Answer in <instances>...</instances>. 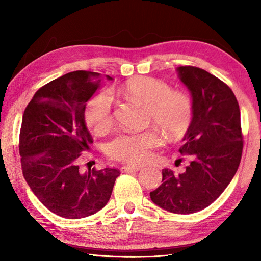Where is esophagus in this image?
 Segmentation results:
<instances>
[{"label": "esophagus", "mask_w": 261, "mask_h": 261, "mask_svg": "<svg viewBox=\"0 0 261 261\" xmlns=\"http://www.w3.org/2000/svg\"><path fill=\"white\" fill-rule=\"evenodd\" d=\"M141 166H131V165H124L123 167H121L122 173H129V171H138L141 170Z\"/></svg>", "instance_id": "1"}]
</instances>
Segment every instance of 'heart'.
I'll use <instances>...</instances> for the list:
<instances>
[{
	"label": "heart",
	"mask_w": 261,
	"mask_h": 261,
	"mask_svg": "<svg viewBox=\"0 0 261 261\" xmlns=\"http://www.w3.org/2000/svg\"><path fill=\"white\" fill-rule=\"evenodd\" d=\"M124 98L147 109L148 119L159 126L170 139H179L191 125L194 107L191 97L182 92H173L163 81L152 77H137L119 88ZM84 118L86 124L103 134L113 124V98L109 91L95 94L87 102ZM162 143L156 130L141 134H119L107 146L110 157L138 165L151 157V150Z\"/></svg>",
	"instance_id": "obj_1"
}]
</instances>
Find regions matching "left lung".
Returning <instances> with one entry per match:
<instances>
[{
    "label": "left lung",
    "instance_id": "left-lung-1",
    "mask_svg": "<svg viewBox=\"0 0 261 261\" xmlns=\"http://www.w3.org/2000/svg\"><path fill=\"white\" fill-rule=\"evenodd\" d=\"M176 71L194 107L179 152L193 160L178 175L164 169L150 198L168 212L191 214L212 204L237 173L243 147L240 109L231 88L206 70L180 66Z\"/></svg>",
    "mask_w": 261,
    "mask_h": 261
}]
</instances>
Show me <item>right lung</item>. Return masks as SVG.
<instances>
[{"instance_id":"obj_1","label":"right lung","mask_w":261,"mask_h":261,"mask_svg":"<svg viewBox=\"0 0 261 261\" xmlns=\"http://www.w3.org/2000/svg\"><path fill=\"white\" fill-rule=\"evenodd\" d=\"M101 82L102 75L92 71L66 74L38 90L22 118V173L39 201L64 219L86 218L102 210L120 175L114 168L82 173L77 165L93 142L84 111Z\"/></svg>"}]
</instances>
